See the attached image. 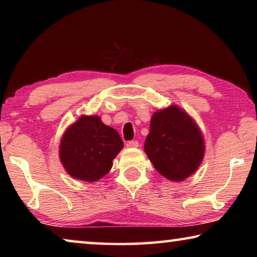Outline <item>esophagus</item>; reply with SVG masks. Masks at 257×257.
<instances>
[{
  "mask_svg": "<svg viewBox=\"0 0 257 257\" xmlns=\"http://www.w3.org/2000/svg\"><path fill=\"white\" fill-rule=\"evenodd\" d=\"M127 147H138V142L137 141H129L127 142Z\"/></svg>",
  "mask_w": 257,
  "mask_h": 257,
  "instance_id": "obj_1",
  "label": "esophagus"
}]
</instances>
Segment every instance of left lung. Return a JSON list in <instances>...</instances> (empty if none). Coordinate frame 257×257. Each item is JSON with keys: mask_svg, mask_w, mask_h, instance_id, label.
<instances>
[{"mask_svg": "<svg viewBox=\"0 0 257 257\" xmlns=\"http://www.w3.org/2000/svg\"><path fill=\"white\" fill-rule=\"evenodd\" d=\"M145 152L154 168L172 181H182L197 170L204 141L196 123L175 105L154 113Z\"/></svg>", "mask_w": 257, "mask_h": 257, "instance_id": "left-lung-1", "label": "left lung"}]
</instances>
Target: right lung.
<instances>
[{
  "mask_svg": "<svg viewBox=\"0 0 257 257\" xmlns=\"http://www.w3.org/2000/svg\"><path fill=\"white\" fill-rule=\"evenodd\" d=\"M123 147L115 129L96 115H82L67 129L60 145V159L69 175L96 181L111 170L112 161Z\"/></svg>",
  "mask_w": 257,
  "mask_h": 257,
  "instance_id": "right-lung-1",
  "label": "right lung"
}]
</instances>
